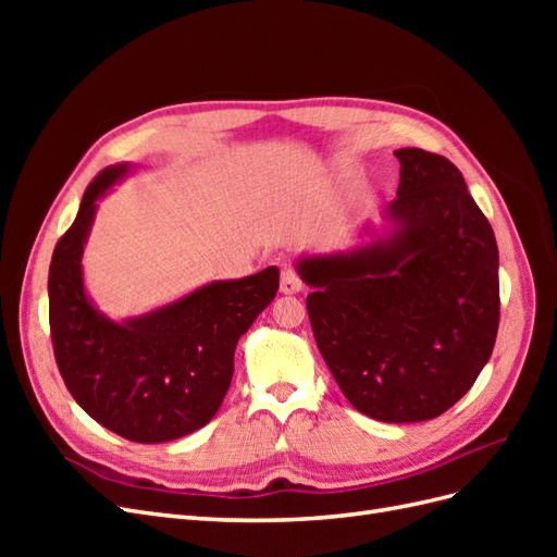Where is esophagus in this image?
I'll use <instances>...</instances> for the list:
<instances>
[{"instance_id":"obj_1","label":"esophagus","mask_w":557,"mask_h":557,"mask_svg":"<svg viewBox=\"0 0 557 557\" xmlns=\"http://www.w3.org/2000/svg\"><path fill=\"white\" fill-rule=\"evenodd\" d=\"M301 288H305V283H301V278H299V274H297V269L290 267V264H285V267L281 269V290H283L285 295H290V293H299Z\"/></svg>"}]
</instances>
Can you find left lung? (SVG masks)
<instances>
[{
    "label": "left lung",
    "instance_id": "obj_1",
    "mask_svg": "<svg viewBox=\"0 0 557 557\" xmlns=\"http://www.w3.org/2000/svg\"><path fill=\"white\" fill-rule=\"evenodd\" d=\"M391 239L309 258L299 274L320 356L360 413L418 423L448 411L491 358L499 327L495 232L458 166L401 148Z\"/></svg>",
    "mask_w": 557,
    "mask_h": 557
}]
</instances>
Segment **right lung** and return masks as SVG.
Segmentation results:
<instances>
[{"instance_id": "obj_1", "label": "right lung", "mask_w": 557, "mask_h": 557, "mask_svg": "<svg viewBox=\"0 0 557 557\" xmlns=\"http://www.w3.org/2000/svg\"><path fill=\"white\" fill-rule=\"evenodd\" d=\"M127 172L107 166L83 193L48 269V320L66 391L99 425L139 444H162L205 428L234 372V348L276 297L278 269L215 281L148 315L113 323L83 290L81 256L95 201Z\"/></svg>"}]
</instances>
